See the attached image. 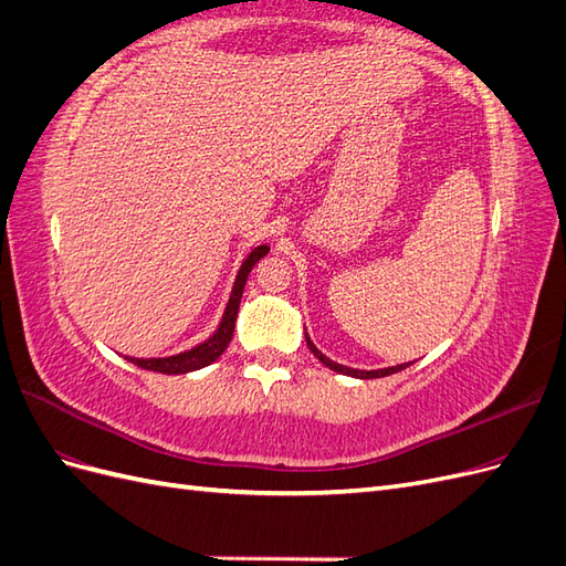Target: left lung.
Returning <instances> with one entry per match:
<instances>
[{"mask_svg": "<svg viewBox=\"0 0 566 566\" xmlns=\"http://www.w3.org/2000/svg\"><path fill=\"white\" fill-rule=\"evenodd\" d=\"M306 337V347L312 349V354L318 358V361L325 366V368H331V370H335V373H342V375H349V378H358V380H373V378H385V375H391V373H399V370H403V368H408L410 364H399V366H391V368H380V370H358V368H349V366H342V364H335V361H331L328 356H325L323 352H318L316 349V345L312 342V337L310 335H304Z\"/></svg>", "mask_w": 566, "mask_h": 566, "instance_id": "1", "label": "left lung"}]
</instances>
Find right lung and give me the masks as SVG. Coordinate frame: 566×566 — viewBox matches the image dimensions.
<instances>
[{
  "instance_id": "1",
  "label": "right lung",
  "mask_w": 566,
  "mask_h": 566,
  "mask_svg": "<svg viewBox=\"0 0 566 566\" xmlns=\"http://www.w3.org/2000/svg\"><path fill=\"white\" fill-rule=\"evenodd\" d=\"M269 245H260L254 248L248 260L241 264V271H238L233 290H231V297L227 304V312L221 316L219 328L214 331V335L210 339H205L202 345L181 352L177 356H165V358H134L127 356V361H132L134 366H139L144 370H153V373H163V375H184V373H191V370H200L205 366L214 364L217 358L224 354V349L229 347V342L233 337V328H235V316H238V306H241V297H243V290L248 283V276L252 266L266 256Z\"/></svg>"
}]
</instances>
